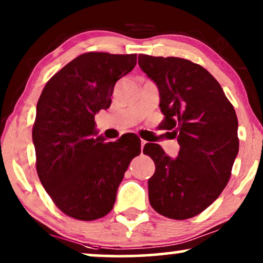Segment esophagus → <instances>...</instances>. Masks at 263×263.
<instances>
[{
  "label": "esophagus",
  "instance_id": "34e87169",
  "mask_svg": "<svg viewBox=\"0 0 263 263\" xmlns=\"http://www.w3.org/2000/svg\"><path fill=\"white\" fill-rule=\"evenodd\" d=\"M147 144V141H145V140H141V149L144 148V146Z\"/></svg>",
  "mask_w": 263,
  "mask_h": 263
}]
</instances>
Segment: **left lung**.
<instances>
[{
	"instance_id": "8db88e82",
	"label": "left lung",
	"mask_w": 263,
	"mask_h": 263,
	"mask_svg": "<svg viewBox=\"0 0 263 263\" xmlns=\"http://www.w3.org/2000/svg\"><path fill=\"white\" fill-rule=\"evenodd\" d=\"M139 66L158 87L162 129L177 138L179 156L170 158L157 144H146L156 172L148 199L157 213L186 220L205 210L231 177L239 151L236 111L220 83L198 64L175 57L139 54Z\"/></svg>"
}]
</instances>
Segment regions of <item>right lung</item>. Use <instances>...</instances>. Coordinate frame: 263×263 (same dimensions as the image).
I'll use <instances>...</instances> for the list:
<instances>
[{
    "instance_id": "add662e5",
    "label": "right lung",
    "mask_w": 263,
    "mask_h": 263,
    "mask_svg": "<svg viewBox=\"0 0 263 263\" xmlns=\"http://www.w3.org/2000/svg\"><path fill=\"white\" fill-rule=\"evenodd\" d=\"M136 65V54L89 52L77 57L44 86L36 107L32 140L36 169L54 204L81 221L114 208L119 183L141 142L123 135L115 142L97 136L94 117L111 105L119 78Z\"/></svg>"
}]
</instances>
